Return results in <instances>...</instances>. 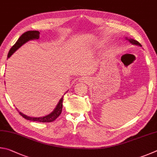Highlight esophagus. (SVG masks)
Wrapping results in <instances>:
<instances>
[{
  "mask_svg": "<svg viewBox=\"0 0 157 157\" xmlns=\"http://www.w3.org/2000/svg\"><path fill=\"white\" fill-rule=\"evenodd\" d=\"M81 80L82 81H84V78H81Z\"/></svg>",
  "mask_w": 157,
  "mask_h": 157,
  "instance_id": "34e87169",
  "label": "esophagus"
}]
</instances>
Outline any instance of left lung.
<instances>
[{"label":"left lung","instance_id":"obj_1","mask_svg":"<svg viewBox=\"0 0 157 157\" xmlns=\"http://www.w3.org/2000/svg\"><path fill=\"white\" fill-rule=\"evenodd\" d=\"M126 39H127L128 40H129V42L131 43L132 44H133V45H139L140 47H141V45L138 42V41H136V40H134V39H132V38H126Z\"/></svg>","mask_w":157,"mask_h":157}]
</instances>
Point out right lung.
<instances>
[{
	"label": "right lung",
	"instance_id": "1",
	"mask_svg": "<svg viewBox=\"0 0 157 157\" xmlns=\"http://www.w3.org/2000/svg\"><path fill=\"white\" fill-rule=\"evenodd\" d=\"M40 37V32L38 31H27L25 32L24 34L21 36V37L18 38V40L16 41V43L13 45L12 48L10 49V50L8 53L7 55V59L10 58L12 55L14 53V52L17 50V49L21 48V47L27 43V41L31 40H37ZM63 97L60 98L59 102L58 103L54 111L51 112L50 114H49L47 116L43 117H30L28 116H26L24 114L22 113V112H19L22 117L27 120L32 121H37V122H41V123H49L52 122L56 120L58 117H59V115L61 114L62 109H63Z\"/></svg>",
	"mask_w": 157,
	"mask_h": 157
}]
</instances>
